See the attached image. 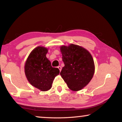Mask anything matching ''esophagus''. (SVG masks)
<instances>
[{
	"label": "esophagus",
	"instance_id": "1",
	"mask_svg": "<svg viewBox=\"0 0 122 122\" xmlns=\"http://www.w3.org/2000/svg\"><path fill=\"white\" fill-rule=\"evenodd\" d=\"M57 68H58L60 70V71H61V66H58V67H57Z\"/></svg>",
	"mask_w": 122,
	"mask_h": 122
}]
</instances>
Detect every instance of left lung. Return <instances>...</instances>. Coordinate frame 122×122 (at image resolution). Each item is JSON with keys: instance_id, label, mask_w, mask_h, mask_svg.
Instances as JSON below:
<instances>
[{"instance_id": "8db88e82", "label": "left lung", "mask_w": 122, "mask_h": 122, "mask_svg": "<svg viewBox=\"0 0 122 122\" xmlns=\"http://www.w3.org/2000/svg\"><path fill=\"white\" fill-rule=\"evenodd\" d=\"M60 51L65 66L60 73L68 88L78 91L89 83L95 72V65L92 55L78 45L62 46Z\"/></svg>"}]
</instances>
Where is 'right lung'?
<instances>
[{
  "label": "right lung",
  "mask_w": 122,
  "mask_h": 122,
  "mask_svg": "<svg viewBox=\"0 0 122 122\" xmlns=\"http://www.w3.org/2000/svg\"><path fill=\"white\" fill-rule=\"evenodd\" d=\"M48 49L38 46L30 54L25 65V73L30 84L42 92L50 89L60 71L52 67L46 57Z\"/></svg>",
  "instance_id": "obj_1"
}]
</instances>
